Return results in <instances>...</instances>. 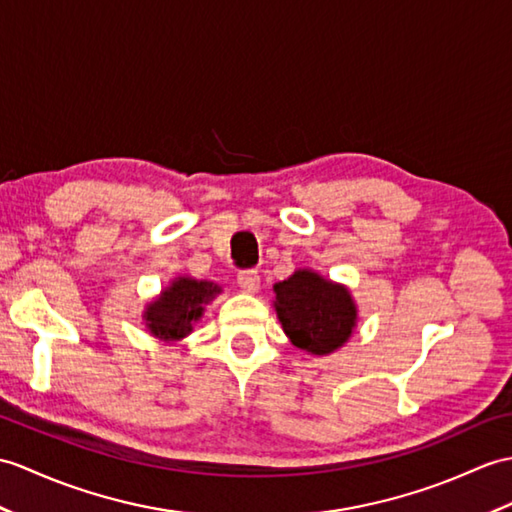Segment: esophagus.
<instances>
[{"label":"esophagus","mask_w":512,"mask_h":512,"mask_svg":"<svg viewBox=\"0 0 512 512\" xmlns=\"http://www.w3.org/2000/svg\"><path fill=\"white\" fill-rule=\"evenodd\" d=\"M237 285H240L244 292H251V294L257 292L259 290L257 270H242L240 275H237Z\"/></svg>","instance_id":"1"}]
</instances>
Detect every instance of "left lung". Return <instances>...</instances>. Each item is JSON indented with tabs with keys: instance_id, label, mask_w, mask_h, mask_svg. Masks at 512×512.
<instances>
[{
	"instance_id": "1",
	"label": "left lung",
	"mask_w": 512,
	"mask_h": 512,
	"mask_svg": "<svg viewBox=\"0 0 512 512\" xmlns=\"http://www.w3.org/2000/svg\"><path fill=\"white\" fill-rule=\"evenodd\" d=\"M275 294L279 323L294 347L327 355L351 338L358 307L344 285L303 268L275 283Z\"/></svg>"
}]
</instances>
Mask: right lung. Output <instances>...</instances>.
I'll return each instance as SVG.
<instances>
[{
	"instance_id": "right-lung-1",
	"label": "right lung",
	"mask_w": 512,
	"mask_h": 512,
	"mask_svg": "<svg viewBox=\"0 0 512 512\" xmlns=\"http://www.w3.org/2000/svg\"><path fill=\"white\" fill-rule=\"evenodd\" d=\"M220 292V285L211 281L178 277L170 283V288L161 292L159 299L146 305V327L159 340H181L187 334H192L194 323L205 312V305L216 299V294Z\"/></svg>"
}]
</instances>
